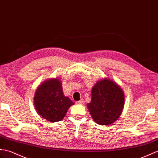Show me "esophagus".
<instances>
[{
  "label": "esophagus",
  "mask_w": 158,
  "mask_h": 158,
  "mask_svg": "<svg viewBox=\"0 0 158 158\" xmlns=\"http://www.w3.org/2000/svg\"><path fill=\"white\" fill-rule=\"evenodd\" d=\"M77 103L78 104H81H81H83L84 103V100H83V99H81V100L78 101L77 102Z\"/></svg>",
  "instance_id": "obj_1"
}]
</instances>
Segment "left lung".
<instances>
[{
    "label": "left lung",
    "mask_w": 158,
    "mask_h": 158,
    "mask_svg": "<svg viewBox=\"0 0 158 158\" xmlns=\"http://www.w3.org/2000/svg\"><path fill=\"white\" fill-rule=\"evenodd\" d=\"M124 104V91L116 83L107 78L99 81L92 87L91 100L87 106L95 122L108 125L118 118Z\"/></svg>",
    "instance_id": "1"
}]
</instances>
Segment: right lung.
I'll list each match as a JSON object with an SVG mask.
<instances>
[{
  "label": "right lung",
  "mask_w": 158,
  "mask_h": 158,
  "mask_svg": "<svg viewBox=\"0 0 158 158\" xmlns=\"http://www.w3.org/2000/svg\"><path fill=\"white\" fill-rule=\"evenodd\" d=\"M36 111L50 123L63 119L70 106L74 104L64 96L59 79H48L40 85L34 98Z\"/></svg>",
  "instance_id": "add662e5"
}]
</instances>
